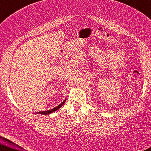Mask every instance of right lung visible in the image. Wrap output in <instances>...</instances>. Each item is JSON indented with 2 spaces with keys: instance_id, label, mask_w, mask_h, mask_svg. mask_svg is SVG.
<instances>
[{
  "instance_id": "1",
  "label": "right lung",
  "mask_w": 151,
  "mask_h": 151,
  "mask_svg": "<svg viewBox=\"0 0 151 151\" xmlns=\"http://www.w3.org/2000/svg\"><path fill=\"white\" fill-rule=\"evenodd\" d=\"M66 101V99H65L62 103H61L60 104H59L58 106H57L56 107L52 109H51V110H47V111H39V112H36V114H41V115H48V114H52L53 113V112H54L55 111H56L57 110H58L59 108H60L64 104V103H65V102Z\"/></svg>"
}]
</instances>
